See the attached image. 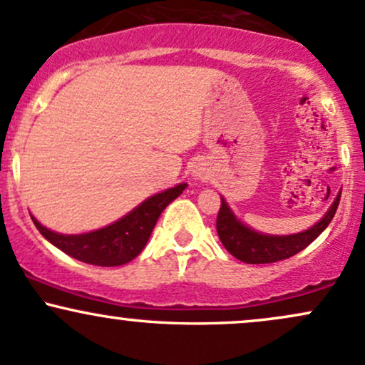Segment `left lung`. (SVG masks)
<instances>
[{
    "mask_svg": "<svg viewBox=\"0 0 365 365\" xmlns=\"http://www.w3.org/2000/svg\"><path fill=\"white\" fill-rule=\"evenodd\" d=\"M340 197L341 192L336 195L333 206L329 207V211L326 212L319 223L314 225L312 228L305 230L302 233L287 237L262 235V233L247 228L245 225L237 221V217L232 215L225 200L221 199V207L216 220L217 235H220V240L225 245V249L242 262L269 264L283 261V259L299 254L300 250H304L309 244H312L324 232L326 226L331 223L334 212H336Z\"/></svg>",
    "mask_w": 365,
    "mask_h": 365,
    "instance_id": "left-lung-1",
    "label": "left lung"
}]
</instances>
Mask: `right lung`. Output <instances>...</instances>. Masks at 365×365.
<instances>
[{
    "mask_svg": "<svg viewBox=\"0 0 365 365\" xmlns=\"http://www.w3.org/2000/svg\"><path fill=\"white\" fill-rule=\"evenodd\" d=\"M185 187L187 183H180L161 194L149 197L139 207L133 209L116 223L83 235H60L44 228L36 217H31L41 235L48 238L65 254L94 266H121L142 252L153 228L156 226L158 217L171 200L177 199L185 190Z\"/></svg>",
    "mask_w": 365,
    "mask_h": 365,
    "instance_id": "add662e5",
    "label": "right lung"
}]
</instances>
